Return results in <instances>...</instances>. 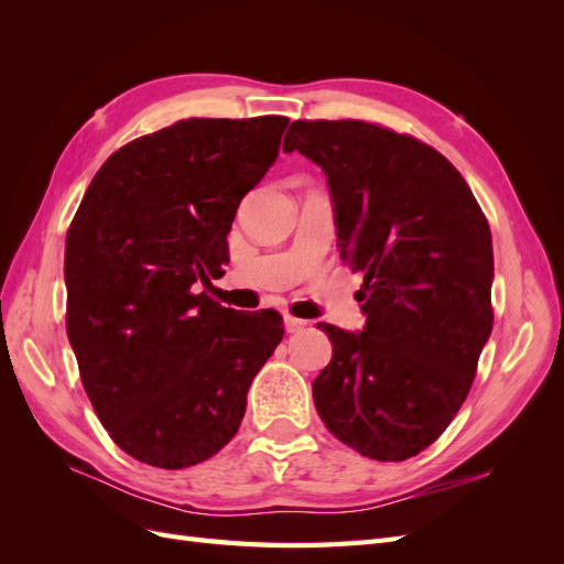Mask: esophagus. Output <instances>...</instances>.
<instances>
[{
	"label": "esophagus",
	"instance_id": "34e87169",
	"mask_svg": "<svg viewBox=\"0 0 564 564\" xmlns=\"http://www.w3.org/2000/svg\"><path fill=\"white\" fill-rule=\"evenodd\" d=\"M305 319H299V317H294V315H284V327H286V332L289 334H296V332H301L303 327H305Z\"/></svg>",
	"mask_w": 564,
	"mask_h": 564
}]
</instances>
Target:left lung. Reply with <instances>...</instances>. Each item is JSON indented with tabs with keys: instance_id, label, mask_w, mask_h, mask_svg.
Returning a JSON list of instances; mask_svg holds the SVG:
<instances>
[{
	"instance_id": "1",
	"label": "left lung",
	"mask_w": 564,
	"mask_h": 564,
	"mask_svg": "<svg viewBox=\"0 0 564 564\" xmlns=\"http://www.w3.org/2000/svg\"><path fill=\"white\" fill-rule=\"evenodd\" d=\"M284 150L327 176L340 259L365 272L362 332L317 324L334 348L313 381L317 414L362 456H416L464 404L491 334L487 218L454 164L412 135L299 119Z\"/></svg>"
}]
</instances>
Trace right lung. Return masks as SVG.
I'll return each instance as SVG.
<instances>
[{
    "mask_svg": "<svg viewBox=\"0 0 564 564\" xmlns=\"http://www.w3.org/2000/svg\"><path fill=\"white\" fill-rule=\"evenodd\" d=\"M286 117H191L98 169L65 237L67 338L119 449L178 470L240 429L282 317L197 294L224 275L242 197L280 155Z\"/></svg>",
    "mask_w": 564,
    "mask_h": 564,
    "instance_id": "add662e5",
    "label": "right lung"
}]
</instances>
